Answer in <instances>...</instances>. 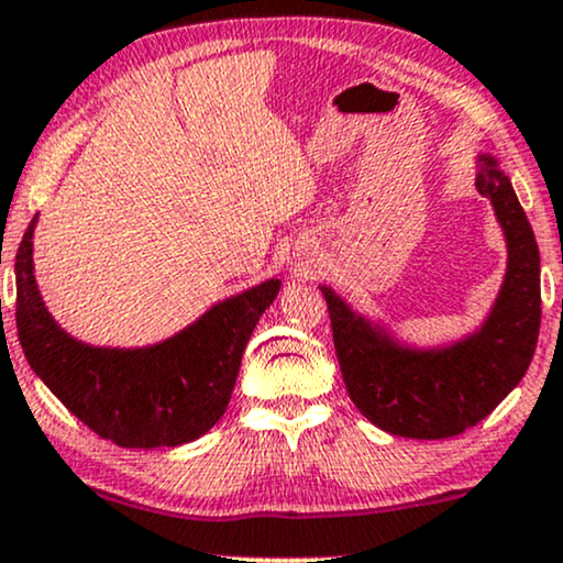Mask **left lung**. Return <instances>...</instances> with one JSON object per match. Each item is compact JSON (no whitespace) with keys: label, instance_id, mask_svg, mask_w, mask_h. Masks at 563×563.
I'll list each match as a JSON object with an SVG mask.
<instances>
[{"label":"left lung","instance_id":"1","mask_svg":"<svg viewBox=\"0 0 563 563\" xmlns=\"http://www.w3.org/2000/svg\"><path fill=\"white\" fill-rule=\"evenodd\" d=\"M477 191L506 236V276L479 329L451 345L413 347L385 323L321 287L350 400L374 427L411 440H445L479 424L519 385L540 334V250L517 191L495 157H477Z\"/></svg>","mask_w":563,"mask_h":563}]
</instances>
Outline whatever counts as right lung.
Listing matches in <instances>:
<instances>
[{"label": "right lung", "mask_w": 563, "mask_h": 563, "mask_svg": "<svg viewBox=\"0 0 563 563\" xmlns=\"http://www.w3.org/2000/svg\"><path fill=\"white\" fill-rule=\"evenodd\" d=\"M33 229L15 255L18 336L33 374L99 438L121 448H176L210 432L231 400L244 347L282 282L216 302L147 347H97L65 332L33 276Z\"/></svg>", "instance_id": "1"}]
</instances>
